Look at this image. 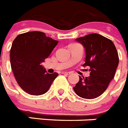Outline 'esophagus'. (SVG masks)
Instances as JSON below:
<instances>
[{
    "label": "esophagus",
    "instance_id": "34e87169",
    "mask_svg": "<svg viewBox=\"0 0 128 128\" xmlns=\"http://www.w3.org/2000/svg\"><path fill=\"white\" fill-rule=\"evenodd\" d=\"M62 74H66V75H68V74H70V72H65V71H64V72H62Z\"/></svg>",
    "mask_w": 128,
    "mask_h": 128
}]
</instances>
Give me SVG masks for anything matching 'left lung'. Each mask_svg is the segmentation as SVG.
Listing matches in <instances>:
<instances>
[{
	"label": "left lung",
	"mask_w": 128,
	"mask_h": 128,
	"mask_svg": "<svg viewBox=\"0 0 128 128\" xmlns=\"http://www.w3.org/2000/svg\"><path fill=\"white\" fill-rule=\"evenodd\" d=\"M75 40L82 45L85 50V63L89 67L90 76L81 77L73 87L78 96L92 99L100 96L113 79L119 58L114 43L98 34H90Z\"/></svg>",
	"instance_id": "1"
}]
</instances>
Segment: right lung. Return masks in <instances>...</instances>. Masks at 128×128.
<instances>
[{
    "label": "right lung",
    "instance_id": "right-lung-1",
    "mask_svg": "<svg viewBox=\"0 0 128 128\" xmlns=\"http://www.w3.org/2000/svg\"><path fill=\"white\" fill-rule=\"evenodd\" d=\"M58 44L41 32L24 33L14 39L10 50L11 68L24 91L36 96L48 91L58 73L47 72L42 63Z\"/></svg>",
    "mask_w": 128,
    "mask_h": 128
}]
</instances>
